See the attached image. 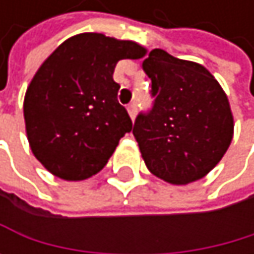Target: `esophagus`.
Masks as SVG:
<instances>
[{
	"instance_id": "1",
	"label": "esophagus",
	"mask_w": 254,
	"mask_h": 254,
	"mask_svg": "<svg viewBox=\"0 0 254 254\" xmlns=\"http://www.w3.org/2000/svg\"><path fill=\"white\" fill-rule=\"evenodd\" d=\"M128 113H129L131 119L134 120V119H135V114H137V105H135V103H131V105L128 106Z\"/></svg>"
}]
</instances>
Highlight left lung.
<instances>
[{"label": "left lung", "mask_w": 254, "mask_h": 254, "mask_svg": "<svg viewBox=\"0 0 254 254\" xmlns=\"http://www.w3.org/2000/svg\"><path fill=\"white\" fill-rule=\"evenodd\" d=\"M152 106L135 117L132 134L148 169L172 184L207 175L229 149L233 117L226 93L199 64L155 48L141 64Z\"/></svg>", "instance_id": "obj_1"}]
</instances>
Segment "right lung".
<instances>
[{
  "label": "right lung",
  "instance_id": "right-lung-1",
  "mask_svg": "<svg viewBox=\"0 0 254 254\" xmlns=\"http://www.w3.org/2000/svg\"><path fill=\"white\" fill-rule=\"evenodd\" d=\"M146 50L100 33L66 39L35 74L24 99L28 143L53 175L79 181L108 163L132 122L119 103L114 68Z\"/></svg>",
  "mask_w": 254,
  "mask_h": 254
}]
</instances>
